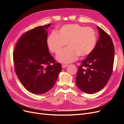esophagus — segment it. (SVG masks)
<instances>
[{
	"label": "esophagus",
	"instance_id": "1",
	"mask_svg": "<svg viewBox=\"0 0 124 124\" xmlns=\"http://www.w3.org/2000/svg\"><path fill=\"white\" fill-rule=\"evenodd\" d=\"M68 65H67V64H63V65H62V68H67V67H68Z\"/></svg>",
	"mask_w": 124,
	"mask_h": 124
}]
</instances>
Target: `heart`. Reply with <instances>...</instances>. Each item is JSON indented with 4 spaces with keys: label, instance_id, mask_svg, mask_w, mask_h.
<instances>
[{
    "label": "heart",
    "instance_id": "b5f03b06",
    "mask_svg": "<svg viewBox=\"0 0 124 124\" xmlns=\"http://www.w3.org/2000/svg\"><path fill=\"white\" fill-rule=\"evenodd\" d=\"M97 42L95 32L89 27L78 24L65 25L56 32L48 36L46 45L52 53L57 54L66 44L68 47L56 56L57 61L62 63H70L77 59L78 55L85 57L95 49Z\"/></svg>",
    "mask_w": 124,
    "mask_h": 124
}]
</instances>
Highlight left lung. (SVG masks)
Segmentation results:
<instances>
[{
  "instance_id": "obj_1",
  "label": "left lung",
  "mask_w": 124,
  "mask_h": 124,
  "mask_svg": "<svg viewBox=\"0 0 124 124\" xmlns=\"http://www.w3.org/2000/svg\"><path fill=\"white\" fill-rule=\"evenodd\" d=\"M99 38L93 52L82 62L76 78L78 87L87 93L100 91L110 79L114 62V46L110 36L97 26Z\"/></svg>"
}]
</instances>
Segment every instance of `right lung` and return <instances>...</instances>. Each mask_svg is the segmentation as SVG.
Wrapping results in <instances>:
<instances>
[{"instance_id":"add662e5","label":"right lung","mask_w":124,"mask_h":124,"mask_svg":"<svg viewBox=\"0 0 124 124\" xmlns=\"http://www.w3.org/2000/svg\"><path fill=\"white\" fill-rule=\"evenodd\" d=\"M51 24L25 33L13 52L16 73L24 87L35 94L46 93L53 87L62 70L46 45L47 29Z\"/></svg>"}]
</instances>
